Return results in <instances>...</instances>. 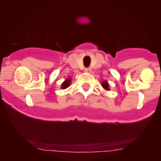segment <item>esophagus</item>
<instances>
[{"label": "esophagus", "mask_w": 161, "mask_h": 161, "mask_svg": "<svg viewBox=\"0 0 161 161\" xmlns=\"http://www.w3.org/2000/svg\"><path fill=\"white\" fill-rule=\"evenodd\" d=\"M84 71L86 73H88V74H90V73L92 72V69H91L90 67H87V68H85Z\"/></svg>", "instance_id": "1"}]
</instances>
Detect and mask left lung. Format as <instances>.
<instances>
[{
    "label": "left lung",
    "instance_id": "obj_1",
    "mask_svg": "<svg viewBox=\"0 0 161 161\" xmlns=\"http://www.w3.org/2000/svg\"><path fill=\"white\" fill-rule=\"evenodd\" d=\"M102 86H103V87H104V89H106V90H108V82H106V81H104V82H103V83H102Z\"/></svg>",
    "mask_w": 161,
    "mask_h": 161
}]
</instances>
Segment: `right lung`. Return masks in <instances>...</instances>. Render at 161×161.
I'll list each match as a JSON object with an SVG mask.
<instances>
[{"instance_id":"1","label":"right lung","mask_w":161,"mask_h":161,"mask_svg":"<svg viewBox=\"0 0 161 161\" xmlns=\"http://www.w3.org/2000/svg\"><path fill=\"white\" fill-rule=\"evenodd\" d=\"M69 83H70V79H67V80L65 81V82H64L63 84H62V86H61V87H62V88H64V89L66 88L67 86H69Z\"/></svg>"}]
</instances>
